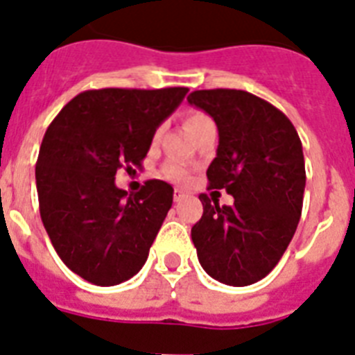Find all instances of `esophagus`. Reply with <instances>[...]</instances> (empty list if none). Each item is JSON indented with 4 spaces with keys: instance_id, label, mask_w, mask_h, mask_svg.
<instances>
[{
    "instance_id": "34e87169",
    "label": "esophagus",
    "mask_w": 355,
    "mask_h": 355,
    "mask_svg": "<svg viewBox=\"0 0 355 355\" xmlns=\"http://www.w3.org/2000/svg\"><path fill=\"white\" fill-rule=\"evenodd\" d=\"M173 198H175V202H178L180 198H184V191H180V189H175V191H173Z\"/></svg>"
}]
</instances>
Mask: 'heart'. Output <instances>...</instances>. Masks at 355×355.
Here are the masks:
<instances>
[{"label":"heart","instance_id":"obj_1","mask_svg":"<svg viewBox=\"0 0 355 355\" xmlns=\"http://www.w3.org/2000/svg\"><path fill=\"white\" fill-rule=\"evenodd\" d=\"M211 122L213 121H211L209 115H205V113L202 112H191V113H187L186 119H184V126H186L187 132L193 135V133L198 132L200 128L211 124ZM159 137H160V130H157V132L153 133L151 142L155 144V142L159 141ZM162 177L168 178V180H171V182L175 184H186L187 180H189V171L184 168L182 164L177 162V160H168V162L162 166Z\"/></svg>","mask_w":355,"mask_h":355}]
</instances>
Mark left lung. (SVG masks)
<instances>
[{"label":"left lung","mask_w":355,"mask_h":355,"mask_svg":"<svg viewBox=\"0 0 355 355\" xmlns=\"http://www.w3.org/2000/svg\"><path fill=\"white\" fill-rule=\"evenodd\" d=\"M189 104L218 126V150L207 168L209 187L233 205L202 193V218L191 238L211 278L245 287L276 267L296 233L305 191V160L296 128L284 112L243 90H196Z\"/></svg>","instance_id":"1"}]
</instances>
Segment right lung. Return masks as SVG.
Listing matches in <instances>:
<instances>
[{"label": "right lung", "instance_id": "right-lung-1", "mask_svg": "<svg viewBox=\"0 0 355 355\" xmlns=\"http://www.w3.org/2000/svg\"><path fill=\"white\" fill-rule=\"evenodd\" d=\"M187 88L88 90L58 113L35 164L40 213L53 249L86 282L110 287L142 269L173 204V187L148 180L115 186V173L142 168L153 133Z\"/></svg>", "mask_w": 355, "mask_h": 355}]
</instances>
